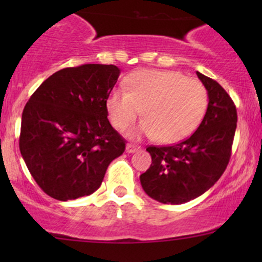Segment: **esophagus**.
I'll list each match as a JSON object with an SVG mask.
<instances>
[{"instance_id":"1","label":"esophagus","mask_w":262,"mask_h":262,"mask_svg":"<svg viewBox=\"0 0 262 262\" xmlns=\"http://www.w3.org/2000/svg\"><path fill=\"white\" fill-rule=\"evenodd\" d=\"M125 149H126V152H128V153H134V152H138V150L141 149V147L136 146V144L128 143V144H126Z\"/></svg>"}]
</instances>
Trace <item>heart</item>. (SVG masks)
Returning a JSON list of instances; mask_svg holds the SVG:
<instances>
[{
	"label": "heart",
	"mask_w": 262,
	"mask_h": 262,
	"mask_svg": "<svg viewBox=\"0 0 262 262\" xmlns=\"http://www.w3.org/2000/svg\"><path fill=\"white\" fill-rule=\"evenodd\" d=\"M105 105L118 130L134 123L142 110L144 119L129 132L132 138L155 136L162 143H175L202 123L208 107V91L199 80L176 71L143 70L125 78V90H113Z\"/></svg>",
	"instance_id": "obj_1"
}]
</instances>
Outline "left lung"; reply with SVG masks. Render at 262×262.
Here are the masks:
<instances>
[{
	"label": "left lung",
	"instance_id": "left-lung-1",
	"mask_svg": "<svg viewBox=\"0 0 262 262\" xmlns=\"http://www.w3.org/2000/svg\"><path fill=\"white\" fill-rule=\"evenodd\" d=\"M208 91V109L191 137L173 146H149L152 163L141 175L148 196L163 204H184L219 180L231 158L237 110L216 81L196 72Z\"/></svg>",
	"mask_w": 262,
	"mask_h": 262
}]
</instances>
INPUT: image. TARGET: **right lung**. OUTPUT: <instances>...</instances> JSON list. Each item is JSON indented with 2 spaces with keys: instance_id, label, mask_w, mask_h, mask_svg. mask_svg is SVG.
<instances>
[{
  "instance_id": "1",
  "label": "right lung",
  "mask_w": 262,
  "mask_h": 262,
  "mask_svg": "<svg viewBox=\"0 0 262 262\" xmlns=\"http://www.w3.org/2000/svg\"><path fill=\"white\" fill-rule=\"evenodd\" d=\"M119 75L113 64L63 68L24 107L21 156L49 196L67 202L92 194L123 155L126 142L109 123L105 105Z\"/></svg>"
}]
</instances>
